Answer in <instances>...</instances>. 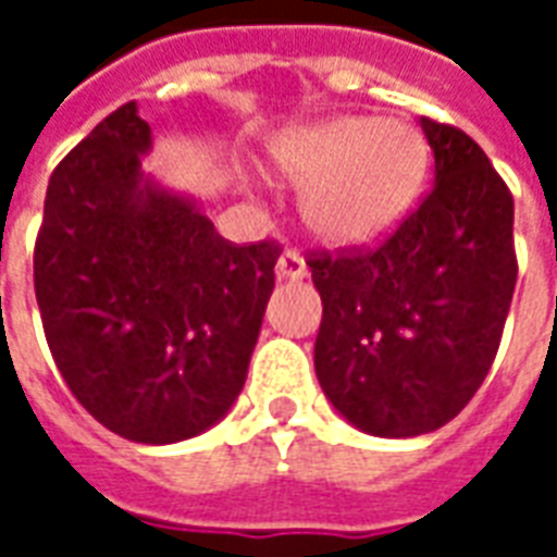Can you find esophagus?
<instances>
[{"label": "esophagus", "instance_id": "esophagus-1", "mask_svg": "<svg viewBox=\"0 0 557 557\" xmlns=\"http://www.w3.org/2000/svg\"><path fill=\"white\" fill-rule=\"evenodd\" d=\"M277 277L280 280H304L307 277V262L298 253H283L277 259Z\"/></svg>", "mask_w": 557, "mask_h": 557}]
</instances>
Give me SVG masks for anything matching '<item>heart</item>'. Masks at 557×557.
<instances>
[{"label": "heart", "mask_w": 557, "mask_h": 557, "mask_svg": "<svg viewBox=\"0 0 557 557\" xmlns=\"http://www.w3.org/2000/svg\"><path fill=\"white\" fill-rule=\"evenodd\" d=\"M274 170L304 194V220L319 242L363 247L397 230L414 208L430 148L406 122L337 115L283 134Z\"/></svg>", "instance_id": "1"}]
</instances>
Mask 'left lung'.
<instances>
[{"instance_id": "obj_1", "label": "left lung", "mask_w": 557, "mask_h": 557, "mask_svg": "<svg viewBox=\"0 0 557 557\" xmlns=\"http://www.w3.org/2000/svg\"><path fill=\"white\" fill-rule=\"evenodd\" d=\"M435 184L373 253L315 256V375L361 432L414 438L466 409L513 301V196L459 127L420 119Z\"/></svg>"}]
</instances>
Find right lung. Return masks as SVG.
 Segmentation results:
<instances>
[{
	"label": "right lung",
	"instance_id": "obj_1",
	"mask_svg": "<svg viewBox=\"0 0 557 557\" xmlns=\"http://www.w3.org/2000/svg\"><path fill=\"white\" fill-rule=\"evenodd\" d=\"M148 151L131 101L55 166L35 298L83 409L127 442L175 444L242 394L280 250L220 238L199 199L143 170Z\"/></svg>",
	"mask_w": 557,
	"mask_h": 557
}]
</instances>
